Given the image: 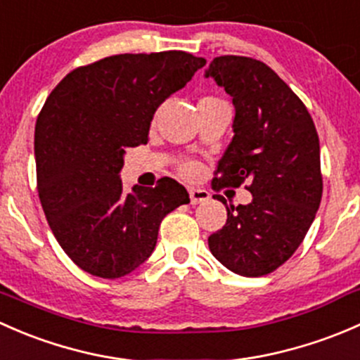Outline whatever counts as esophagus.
<instances>
[{
	"mask_svg": "<svg viewBox=\"0 0 360 360\" xmlns=\"http://www.w3.org/2000/svg\"><path fill=\"white\" fill-rule=\"evenodd\" d=\"M188 198H191V205H199L210 199V192L205 188H188Z\"/></svg>",
	"mask_w": 360,
	"mask_h": 360,
	"instance_id": "obj_1",
	"label": "esophagus"
}]
</instances>
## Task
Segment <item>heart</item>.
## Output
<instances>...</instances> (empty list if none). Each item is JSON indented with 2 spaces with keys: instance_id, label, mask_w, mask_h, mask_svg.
<instances>
[{
  "instance_id": "heart-1",
  "label": "heart",
  "mask_w": 360,
  "mask_h": 360,
  "mask_svg": "<svg viewBox=\"0 0 360 360\" xmlns=\"http://www.w3.org/2000/svg\"><path fill=\"white\" fill-rule=\"evenodd\" d=\"M218 103H224V102H221L220 98H214V97H202L201 100H199L198 107L199 109H202V107L218 105ZM158 116H159V109L154 112L153 123L158 121ZM180 173L184 176H187V179H194V176H198V173H199V165L198 162H184V165H180Z\"/></svg>"
}]
</instances>
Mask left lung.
<instances>
[{
	"label": "left lung",
	"instance_id": "obj_1",
	"mask_svg": "<svg viewBox=\"0 0 360 360\" xmlns=\"http://www.w3.org/2000/svg\"><path fill=\"white\" fill-rule=\"evenodd\" d=\"M236 107L234 136L211 187L246 188L250 205H227V224L207 237L213 257L234 274L260 277L279 269L305 239L321 205V147L305 103L260 60L213 58L206 70Z\"/></svg>",
	"mask_w": 360,
	"mask_h": 360
}]
</instances>
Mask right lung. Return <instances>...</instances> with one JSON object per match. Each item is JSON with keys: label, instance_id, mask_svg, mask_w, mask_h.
Listing matches in <instances>:
<instances>
[{"label": "right lung", "instance_id": "right-lung-1", "mask_svg": "<svg viewBox=\"0 0 360 360\" xmlns=\"http://www.w3.org/2000/svg\"><path fill=\"white\" fill-rule=\"evenodd\" d=\"M187 51L123 53L70 70L44 102L34 131L38 194L55 239L79 269L103 279L153 255L162 218L191 202L173 179L126 194L128 147L147 143L159 105L205 68Z\"/></svg>", "mask_w": 360, "mask_h": 360}]
</instances>
